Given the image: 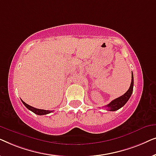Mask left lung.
Returning a JSON list of instances; mask_svg holds the SVG:
<instances>
[{
  "instance_id": "8db88e82",
  "label": "left lung",
  "mask_w": 156,
  "mask_h": 156,
  "mask_svg": "<svg viewBox=\"0 0 156 156\" xmlns=\"http://www.w3.org/2000/svg\"><path fill=\"white\" fill-rule=\"evenodd\" d=\"M133 72L131 74V86H130L129 90H128L124 94L121 96L119 98H116L114 100H113L110 102L109 104H107V105L105 106V107L108 108V111H111V112H114V111H116L121 108L122 106H123L126 104V103L129 101V99L131 97L132 94V92H133Z\"/></svg>"
}]
</instances>
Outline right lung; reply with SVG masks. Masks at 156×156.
<instances>
[{
  "instance_id": "add662e5",
  "label": "right lung",
  "mask_w": 156,
  "mask_h": 156,
  "mask_svg": "<svg viewBox=\"0 0 156 156\" xmlns=\"http://www.w3.org/2000/svg\"><path fill=\"white\" fill-rule=\"evenodd\" d=\"M23 102V104H24V105L26 106L27 108H28L29 110H30L31 112H33V113H35V114H37V115H45V114H50V113L52 112L53 111H48V110H44V109H39V108H34L33 106L28 105V104H27L25 102H24L23 101V100H21Z\"/></svg>"
}]
</instances>
